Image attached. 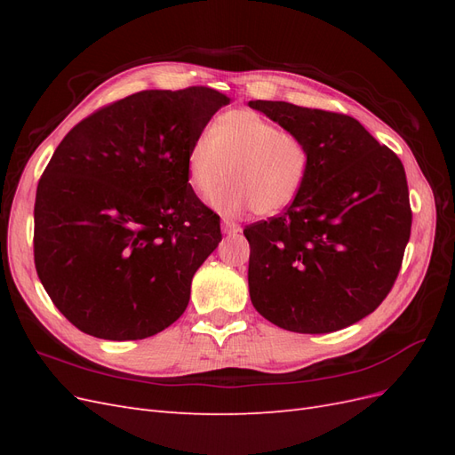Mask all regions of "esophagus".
Segmentation results:
<instances>
[{"mask_svg": "<svg viewBox=\"0 0 455 455\" xmlns=\"http://www.w3.org/2000/svg\"><path fill=\"white\" fill-rule=\"evenodd\" d=\"M222 231L226 233V235H235V233L241 231V226L231 222V220H222Z\"/></svg>", "mask_w": 455, "mask_h": 455, "instance_id": "1", "label": "esophagus"}]
</instances>
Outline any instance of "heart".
I'll return each instance as SVG.
<instances>
[{
    "label": "heart",
    "mask_w": 455,
    "mask_h": 455,
    "mask_svg": "<svg viewBox=\"0 0 455 455\" xmlns=\"http://www.w3.org/2000/svg\"><path fill=\"white\" fill-rule=\"evenodd\" d=\"M307 148L252 109H231L212 131L189 144L186 171L197 194H209L229 172L231 182L209 197L214 211L237 216L254 209L275 214L291 204L306 182Z\"/></svg>",
    "instance_id": "heart-1"
}]
</instances>
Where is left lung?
<instances>
[{
    "mask_svg": "<svg viewBox=\"0 0 455 455\" xmlns=\"http://www.w3.org/2000/svg\"><path fill=\"white\" fill-rule=\"evenodd\" d=\"M249 106L304 142L309 156L292 204L243 231L252 306L299 334L359 323L389 294L410 239L401 159L349 116L273 100Z\"/></svg>",
    "mask_w": 455,
    "mask_h": 455,
    "instance_id": "obj_1",
    "label": "left lung"
}]
</instances>
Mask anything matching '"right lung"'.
<instances>
[{"label":"right lung","instance_id":"add662e5","mask_svg":"<svg viewBox=\"0 0 455 455\" xmlns=\"http://www.w3.org/2000/svg\"><path fill=\"white\" fill-rule=\"evenodd\" d=\"M229 99L142 91L64 136L41 176L34 259L52 304L81 332L144 339L180 319L220 216L189 186V144Z\"/></svg>","mask_w":455,"mask_h":455}]
</instances>
